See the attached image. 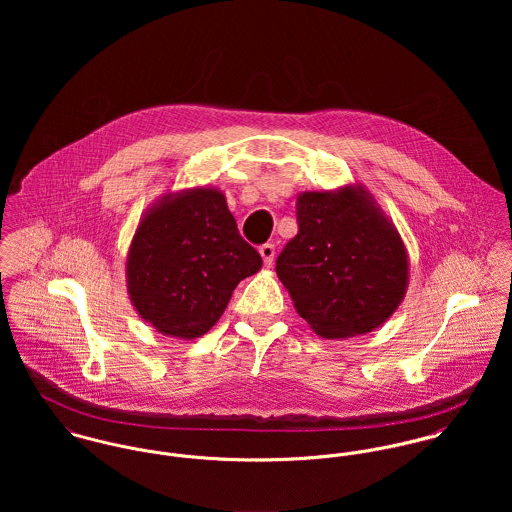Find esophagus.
<instances>
[{"mask_svg": "<svg viewBox=\"0 0 512 512\" xmlns=\"http://www.w3.org/2000/svg\"><path fill=\"white\" fill-rule=\"evenodd\" d=\"M258 252H260V256H262V260H264V266H272L274 264V256H276V248H274V244H262L260 248H258Z\"/></svg>", "mask_w": 512, "mask_h": 512, "instance_id": "34e87169", "label": "esophagus"}]
</instances>
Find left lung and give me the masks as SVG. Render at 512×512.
Instances as JSON below:
<instances>
[{
  "mask_svg": "<svg viewBox=\"0 0 512 512\" xmlns=\"http://www.w3.org/2000/svg\"><path fill=\"white\" fill-rule=\"evenodd\" d=\"M299 232L276 260L293 307L325 339L374 331L402 303L410 260L400 232L361 183L303 191Z\"/></svg>",
  "mask_w": 512,
  "mask_h": 512,
  "instance_id": "obj_1",
  "label": "left lung"
}]
</instances>
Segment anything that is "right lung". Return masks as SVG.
Masks as SVG:
<instances>
[{
	"instance_id": "1",
	"label": "right lung",
	"mask_w": 512,
	"mask_h": 512,
	"mask_svg": "<svg viewBox=\"0 0 512 512\" xmlns=\"http://www.w3.org/2000/svg\"><path fill=\"white\" fill-rule=\"evenodd\" d=\"M262 268L217 187L159 197L142 215L126 258L128 295L157 333L193 341L224 313L240 280Z\"/></svg>"
}]
</instances>
